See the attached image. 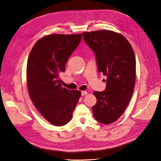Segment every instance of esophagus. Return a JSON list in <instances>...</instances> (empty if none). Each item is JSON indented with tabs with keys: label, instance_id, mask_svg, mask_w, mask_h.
<instances>
[{
	"label": "esophagus",
	"instance_id": "34e87169",
	"mask_svg": "<svg viewBox=\"0 0 161 161\" xmlns=\"http://www.w3.org/2000/svg\"><path fill=\"white\" fill-rule=\"evenodd\" d=\"M87 94H88V92H86V91H82L81 92V95H82L83 96H87Z\"/></svg>",
	"mask_w": 161,
	"mask_h": 161
}]
</instances>
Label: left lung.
<instances>
[{"label":"left lung","instance_id":"obj_1","mask_svg":"<svg viewBox=\"0 0 161 161\" xmlns=\"http://www.w3.org/2000/svg\"><path fill=\"white\" fill-rule=\"evenodd\" d=\"M82 35L95 52L99 72L108 77L105 90L93 92L97 103L92 108L93 114L98 122L110 124L122 115L132 97L136 77L135 53L119 33L101 30Z\"/></svg>","mask_w":161,"mask_h":161}]
</instances>
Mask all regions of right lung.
<instances>
[{"label": "right lung", "mask_w": 161, "mask_h": 161, "mask_svg": "<svg viewBox=\"0 0 161 161\" xmlns=\"http://www.w3.org/2000/svg\"><path fill=\"white\" fill-rule=\"evenodd\" d=\"M81 34L44 36L34 45L26 68V81L32 103L45 119L56 126L69 123L81 97L78 90L63 87L59 74L81 40Z\"/></svg>", "instance_id": "add662e5"}]
</instances>
